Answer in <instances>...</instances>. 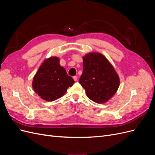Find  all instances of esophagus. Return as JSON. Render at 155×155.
<instances>
[{
	"mask_svg": "<svg viewBox=\"0 0 155 155\" xmlns=\"http://www.w3.org/2000/svg\"><path fill=\"white\" fill-rule=\"evenodd\" d=\"M73 79H74L75 81H76L78 80V77H77V76H74V77H73Z\"/></svg>",
	"mask_w": 155,
	"mask_h": 155,
	"instance_id": "obj_1",
	"label": "esophagus"
}]
</instances>
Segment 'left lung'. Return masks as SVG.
<instances>
[{"label":"left lung","mask_w":155,"mask_h":155,"mask_svg":"<svg viewBox=\"0 0 155 155\" xmlns=\"http://www.w3.org/2000/svg\"><path fill=\"white\" fill-rule=\"evenodd\" d=\"M83 70L79 83L89 99L105 104L116 93L120 86L118 73L106 57L98 52L83 56Z\"/></svg>","instance_id":"left-lung-1"}]
</instances>
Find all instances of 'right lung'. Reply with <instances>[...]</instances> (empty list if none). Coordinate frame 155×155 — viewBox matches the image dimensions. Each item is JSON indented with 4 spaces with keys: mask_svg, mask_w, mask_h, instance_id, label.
I'll list each match as a JSON object with an SVG mask.
<instances>
[{
    "mask_svg": "<svg viewBox=\"0 0 155 155\" xmlns=\"http://www.w3.org/2000/svg\"><path fill=\"white\" fill-rule=\"evenodd\" d=\"M59 61L60 59L55 56L45 59L33 78V89L46 101H53L62 97L75 83Z\"/></svg>",
    "mask_w": 155,
    "mask_h": 155,
    "instance_id": "add662e5",
    "label": "right lung"
}]
</instances>
